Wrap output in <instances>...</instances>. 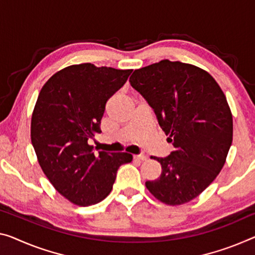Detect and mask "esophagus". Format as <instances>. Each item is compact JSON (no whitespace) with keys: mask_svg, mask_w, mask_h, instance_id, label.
<instances>
[{"mask_svg":"<svg viewBox=\"0 0 255 255\" xmlns=\"http://www.w3.org/2000/svg\"><path fill=\"white\" fill-rule=\"evenodd\" d=\"M133 158L136 159V160H140V162H143V160L147 159V156H144V155H134V156H133Z\"/></svg>","mask_w":255,"mask_h":255,"instance_id":"obj_1","label":"esophagus"}]
</instances>
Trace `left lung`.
I'll return each mask as SVG.
<instances>
[{
    "instance_id": "obj_1",
    "label": "left lung",
    "mask_w": 255,
    "mask_h": 255,
    "mask_svg": "<svg viewBox=\"0 0 255 255\" xmlns=\"http://www.w3.org/2000/svg\"><path fill=\"white\" fill-rule=\"evenodd\" d=\"M157 117L174 151L155 157L162 165L149 193L164 204L182 205L202 194L226 163L233 142V114L217 81L206 70L180 61L135 69L130 77Z\"/></svg>"
}]
</instances>
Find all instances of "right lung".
Segmentation results:
<instances>
[{
  "instance_id": "obj_1",
  "label": "right lung",
  "mask_w": 255,
  "mask_h": 255,
  "mask_svg": "<svg viewBox=\"0 0 255 255\" xmlns=\"http://www.w3.org/2000/svg\"><path fill=\"white\" fill-rule=\"evenodd\" d=\"M132 69L72 65L51 76L35 104L30 139L38 164L58 193L78 206L105 199L128 152H93L88 141L100 133L106 103Z\"/></svg>"
}]
</instances>
